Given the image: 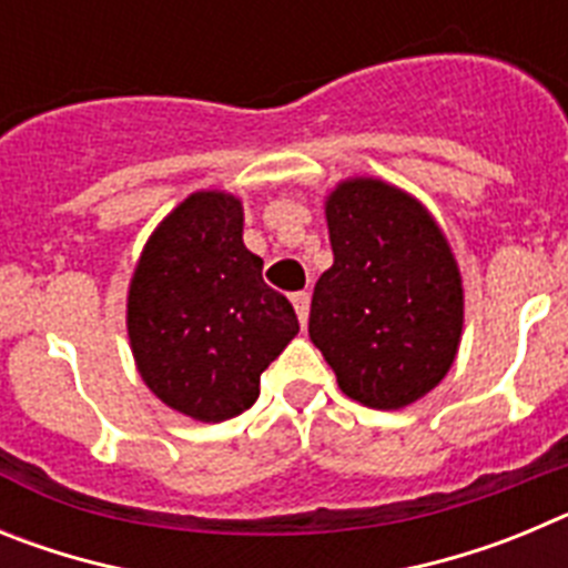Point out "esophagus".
I'll use <instances>...</instances> for the list:
<instances>
[{
	"label": "esophagus",
	"instance_id": "esophagus-1",
	"mask_svg": "<svg viewBox=\"0 0 568 568\" xmlns=\"http://www.w3.org/2000/svg\"><path fill=\"white\" fill-rule=\"evenodd\" d=\"M293 307H295V315H298V321H301V327H304L310 318V293H295Z\"/></svg>",
	"mask_w": 568,
	"mask_h": 568
}]
</instances>
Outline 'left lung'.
I'll list each match as a JSON object with an SVG mask.
<instances>
[{"instance_id":"8db88e82","label":"left lung","mask_w":568,"mask_h":568,"mask_svg":"<svg viewBox=\"0 0 568 568\" xmlns=\"http://www.w3.org/2000/svg\"><path fill=\"white\" fill-rule=\"evenodd\" d=\"M333 267L310 307V338L341 393L400 409L444 381L464 329L458 261L429 210L381 179L327 195Z\"/></svg>"}]
</instances>
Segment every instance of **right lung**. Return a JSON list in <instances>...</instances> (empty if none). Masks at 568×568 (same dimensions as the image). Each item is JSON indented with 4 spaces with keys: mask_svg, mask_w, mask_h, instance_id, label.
Listing matches in <instances>:
<instances>
[{
    "mask_svg": "<svg viewBox=\"0 0 568 568\" xmlns=\"http://www.w3.org/2000/svg\"><path fill=\"white\" fill-rule=\"evenodd\" d=\"M235 195H187L153 230L128 293L135 366L159 400L204 424L241 415L298 333L295 310L244 247Z\"/></svg>",
    "mask_w": 568,
    "mask_h": 568,
    "instance_id": "1",
    "label": "right lung"
}]
</instances>
